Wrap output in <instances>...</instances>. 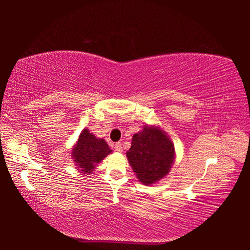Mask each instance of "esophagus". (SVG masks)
Masks as SVG:
<instances>
[{
	"label": "esophagus",
	"instance_id": "obj_1",
	"mask_svg": "<svg viewBox=\"0 0 250 250\" xmlns=\"http://www.w3.org/2000/svg\"><path fill=\"white\" fill-rule=\"evenodd\" d=\"M114 148H115V150H116V151L121 152V151H122V145H121V143H120V142L116 143V144L114 145Z\"/></svg>",
	"mask_w": 250,
	"mask_h": 250
}]
</instances>
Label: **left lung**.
Returning a JSON list of instances; mask_svg holds the SVG:
<instances>
[{
    "mask_svg": "<svg viewBox=\"0 0 250 250\" xmlns=\"http://www.w3.org/2000/svg\"><path fill=\"white\" fill-rule=\"evenodd\" d=\"M126 157L141 183L150 185L169 172L174 160V147L161 130L145 126L132 137Z\"/></svg>",
    "mask_w": 250,
    "mask_h": 250,
    "instance_id": "left-lung-1",
    "label": "left lung"
}]
</instances>
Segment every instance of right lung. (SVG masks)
Here are the masks:
<instances>
[{
	"label": "right lung",
	"instance_id": "obj_1",
	"mask_svg": "<svg viewBox=\"0 0 250 250\" xmlns=\"http://www.w3.org/2000/svg\"><path fill=\"white\" fill-rule=\"evenodd\" d=\"M110 151L104 140L97 139L93 134L89 133L87 129H84L79 135L77 144L74 147L72 153L74 161L82 168V171L90 173L95 164L102 161Z\"/></svg>",
	"mask_w": 250,
	"mask_h": 250
}]
</instances>
